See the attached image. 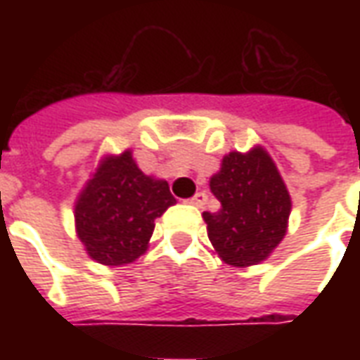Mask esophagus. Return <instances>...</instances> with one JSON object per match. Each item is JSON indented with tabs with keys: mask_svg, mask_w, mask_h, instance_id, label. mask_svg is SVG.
Masks as SVG:
<instances>
[{
	"mask_svg": "<svg viewBox=\"0 0 360 360\" xmlns=\"http://www.w3.org/2000/svg\"><path fill=\"white\" fill-rule=\"evenodd\" d=\"M206 200H208V196H206V193H196L193 198H188V200H185L187 204H193V206H196V208H202L204 204H206Z\"/></svg>",
	"mask_w": 360,
	"mask_h": 360,
	"instance_id": "34e87169",
	"label": "esophagus"
}]
</instances>
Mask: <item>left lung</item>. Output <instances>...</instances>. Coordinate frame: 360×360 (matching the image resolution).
<instances>
[{"label":"left lung","instance_id":"left-lung-1","mask_svg":"<svg viewBox=\"0 0 360 360\" xmlns=\"http://www.w3.org/2000/svg\"><path fill=\"white\" fill-rule=\"evenodd\" d=\"M210 191L221 204L204 212L212 247L226 264H260L283 241L291 214L285 181L264 146L229 152L219 172L210 177Z\"/></svg>","mask_w":360,"mask_h":360}]
</instances>
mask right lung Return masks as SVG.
<instances>
[{"label":"right lung","instance_id":"obj_1","mask_svg":"<svg viewBox=\"0 0 360 360\" xmlns=\"http://www.w3.org/2000/svg\"><path fill=\"white\" fill-rule=\"evenodd\" d=\"M175 202L167 181L142 173L131 150L105 154L75 200V231L98 264H131Z\"/></svg>","mask_w":360,"mask_h":360}]
</instances>
